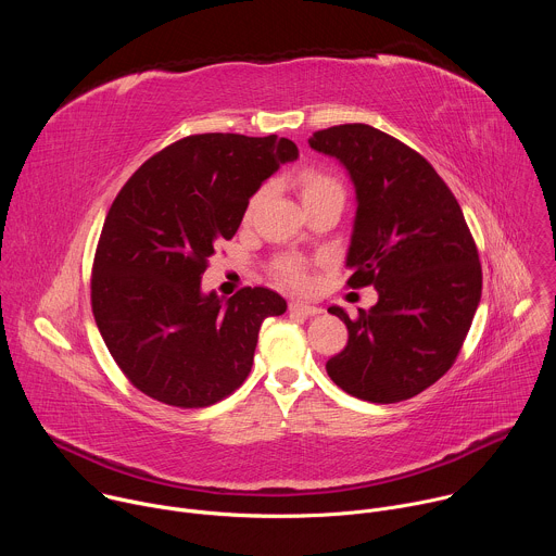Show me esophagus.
I'll use <instances>...</instances> for the list:
<instances>
[{"instance_id":"esophagus-1","label":"esophagus","mask_w":556,"mask_h":556,"mask_svg":"<svg viewBox=\"0 0 556 556\" xmlns=\"http://www.w3.org/2000/svg\"><path fill=\"white\" fill-rule=\"evenodd\" d=\"M290 312L292 314H301V316H314V314H321V307L309 305V303H301V301H290Z\"/></svg>"}]
</instances>
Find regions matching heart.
I'll use <instances>...</instances> for the list:
<instances>
[{
	"mask_svg": "<svg viewBox=\"0 0 556 556\" xmlns=\"http://www.w3.org/2000/svg\"><path fill=\"white\" fill-rule=\"evenodd\" d=\"M296 187H299V193H301L303 204H305V202H312V200L332 198V195L343 198V187H341V182H339L332 174H328V172H324V169L309 167V169L299 172V176H296ZM264 198H266V189H260V191L251 198V202H249V206H247V217L257 208V204H260ZM273 275H275L281 283H286V286H290V288H305V286L309 283L305 264H303L299 257H292V255L279 257V260L275 262V266H273Z\"/></svg>",
	"mask_w": 556,
	"mask_h": 556,
	"instance_id": "heart-1",
	"label": "heart"
}]
</instances>
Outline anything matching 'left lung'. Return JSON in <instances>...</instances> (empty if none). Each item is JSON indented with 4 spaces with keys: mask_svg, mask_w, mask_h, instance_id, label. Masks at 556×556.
Returning <instances> with one entry per match:
<instances>
[{
    "mask_svg": "<svg viewBox=\"0 0 556 556\" xmlns=\"http://www.w3.org/2000/svg\"><path fill=\"white\" fill-rule=\"evenodd\" d=\"M309 147L334 155L356 189L350 288L374 286L378 303L348 326L328 376L367 403H401L455 363L482 296V264L464 213L416 149L371 125L316 131Z\"/></svg>",
    "mask_w": 556,
    "mask_h": 556,
    "instance_id": "1",
    "label": "left lung"
}]
</instances>
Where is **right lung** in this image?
<instances>
[{"label": "right lung", "instance_id": "1", "mask_svg": "<svg viewBox=\"0 0 556 556\" xmlns=\"http://www.w3.org/2000/svg\"><path fill=\"white\" fill-rule=\"evenodd\" d=\"M296 155L275 134H195L151 155L118 191L94 253L92 312L112 358L149 399L200 409L249 378L262 321L286 301L247 286L224 303L202 294L200 279L251 195Z\"/></svg>", "mask_w": 556, "mask_h": 556}]
</instances>
